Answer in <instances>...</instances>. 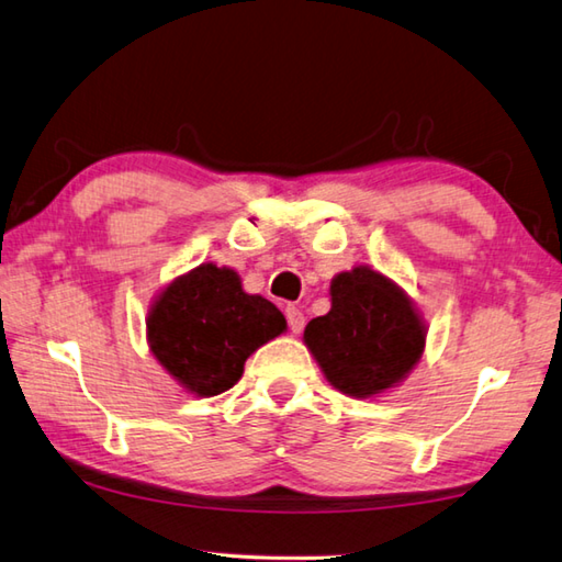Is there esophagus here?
Instances as JSON below:
<instances>
[{
	"label": "esophagus",
	"instance_id": "obj_1",
	"mask_svg": "<svg viewBox=\"0 0 562 562\" xmlns=\"http://www.w3.org/2000/svg\"><path fill=\"white\" fill-rule=\"evenodd\" d=\"M284 316H288V324H290V331L292 334H300L302 329H304V314H302V310H297V307H290L284 310Z\"/></svg>",
	"mask_w": 562,
	"mask_h": 562
}]
</instances>
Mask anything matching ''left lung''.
<instances>
[{
	"mask_svg": "<svg viewBox=\"0 0 562 562\" xmlns=\"http://www.w3.org/2000/svg\"><path fill=\"white\" fill-rule=\"evenodd\" d=\"M331 310L304 329L312 351L336 391L373 397L407 379L425 351V322L403 288L359 265L331 280Z\"/></svg>",
	"mask_w": 562,
	"mask_h": 562,
	"instance_id": "left-lung-1",
	"label": "left lung"
}]
</instances>
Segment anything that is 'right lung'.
I'll list each match as a JSON object with an SVG mask.
<instances>
[{
    "mask_svg": "<svg viewBox=\"0 0 562 562\" xmlns=\"http://www.w3.org/2000/svg\"><path fill=\"white\" fill-rule=\"evenodd\" d=\"M284 329L288 322L272 302L243 292L238 272L213 262L171 280L147 314L149 351L199 397L236 385L248 356Z\"/></svg>",
    "mask_w": 562,
    "mask_h": 562,
    "instance_id": "right-lung-1",
    "label": "right lung"
}]
</instances>
